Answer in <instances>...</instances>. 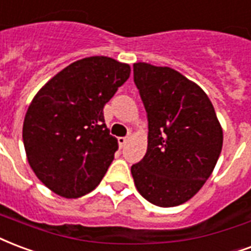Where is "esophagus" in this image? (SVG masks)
I'll use <instances>...</instances> for the list:
<instances>
[{"label":"esophagus","mask_w":251,"mask_h":251,"mask_svg":"<svg viewBox=\"0 0 251 251\" xmlns=\"http://www.w3.org/2000/svg\"><path fill=\"white\" fill-rule=\"evenodd\" d=\"M118 144H120V148H125V145L127 144V137H120Z\"/></svg>","instance_id":"esophagus-1"}]
</instances>
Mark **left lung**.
<instances>
[{
    "mask_svg": "<svg viewBox=\"0 0 251 251\" xmlns=\"http://www.w3.org/2000/svg\"><path fill=\"white\" fill-rule=\"evenodd\" d=\"M148 113V150L131 166L140 194L161 207L189 201L210 177L224 133L213 103L196 82L168 66L133 65Z\"/></svg>",
    "mask_w": 251,
    "mask_h": 251,
    "instance_id": "obj_1",
    "label": "left lung"
}]
</instances>
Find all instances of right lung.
I'll list each match as a JSON object with an SVG mask.
<instances>
[{"label":"right lung","mask_w":251,"mask_h":251,"mask_svg":"<svg viewBox=\"0 0 251 251\" xmlns=\"http://www.w3.org/2000/svg\"><path fill=\"white\" fill-rule=\"evenodd\" d=\"M129 77L127 64L94 55L62 69L34 96L22 140L30 168L53 193L78 198L100 185L118 149L103 106Z\"/></svg>","instance_id":"right-lung-1"}]
</instances>
